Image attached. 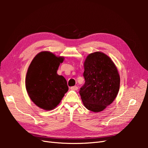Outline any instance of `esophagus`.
<instances>
[{"mask_svg":"<svg viewBox=\"0 0 148 148\" xmlns=\"http://www.w3.org/2000/svg\"><path fill=\"white\" fill-rule=\"evenodd\" d=\"M70 89H71V90H73V91H77V89H78V87L77 86H71V88H70Z\"/></svg>","mask_w":148,"mask_h":148,"instance_id":"34e87169","label":"esophagus"}]
</instances>
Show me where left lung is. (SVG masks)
Wrapping results in <instances>:
<instances>
[{
	"label": "left lung",
	"mask_w": 148,
	"mask_h": 148,
	"mask_svg": "<svg viewBox=\"0 0 148 148\" xmlns=\"http://www.w3.org/2000/svg\"><path fill=\"white\" fill-rule=\"evenodd\" d=\"M85 83L79 91L84 106L95 112L102 111L117 97L120 76L114 62L104 53H90L84 61Z\"/></svg>",
	"instance_id": "1"
}]
</instances>
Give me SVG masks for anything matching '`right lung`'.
Returning a JSON list of instances; mask_svg holds the SVG:
<instances>
[{
  "mask_svg": "<svg viewBox=\"0 0 148 148\" xmlns=\"http://www.w3.org/2000/svg\"><path fill=\"white\" fill-rule=\"evenodd\" d=\"M64 59L50 52H41L35 56L29 66L26 88L31 99L40 108L53 109L69 90L65 78L57 73Z\"/></svg>",
  "mask_w": 148,
  "mask_h": 148,
  "instance_id": "obj_1",
  "label": "right lung"
}]
</instances>
